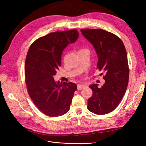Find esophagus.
<instances>
[{
    "mask_svg": "<svg viewBox=\"0 0 146 146\" xmlns=\"http://www.w3.org/2000/svg\"><path fill=\"white\" fill-rule=\"evenodd\" d=\"M85 86V85L83 84H78V86H77V88H78V90H82V88H83Z\"/></svg>",
    "mask_w": 146,
    "mask_h": 146,
    "instance_id": "1",
    "label": "esophagus"
}]
</instances>
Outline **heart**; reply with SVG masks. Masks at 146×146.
I'll use <instances>...</instances> for the list:
<instances>
[{
  "instance_id": "b5f03b06",
  "label": "heart",
  "mask_w": 146,
  "mask_h": 146,
  "mask_svg": "<svg viewBox=\"0 0 146 146\" xmlns=\"http://www.w3.org/2000/svg\"><path fill=\"white\" fill-rule=\"evenodd\" d=\"M82 50H83V49H82ZM80 51H81V50H80Z\"/></svg>"
}]
</instances>
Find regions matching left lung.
<instances>
[{"label": "left lung", "instance_id": "left-lung-1", "mask_svg": "<svg viewBox=\"0 0 146 146\" xmlns=\"http://www.w3.org/2000/svg\"><path fill=\"white\" fill-rule=\"evenodd\" d=\"M83 36L94 46L98 57L97 68L104 76L105 83L90 85L92 96L88 100V109L97 115L112 111L125 95L129 70L124 44L119 37L101 29H81Z\"/></svg>", "mask_w": 146, "mask_h": 146}]
</instances>
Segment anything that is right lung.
I'll return each mask as SVG.
<instances>
[{"label": "right lung", "mask_w": 146, "mask_h": 146, "mask_svg": "<svg viewBox=\"0 0 146 146\" xmlns=\"http://www.w3.org/2000/svg\"><path fill=\"white\" fill-rule=\"evenodd\" d=\"M76 29L54 32L41 37L31 45L25 62L26 83L31 98L49 117L61 116L70 110L77 85L56 82L54 76L61 66L64 48L78 38Z\"/></svg>", "instance_id": "right-lung-1"}]
</instances>
